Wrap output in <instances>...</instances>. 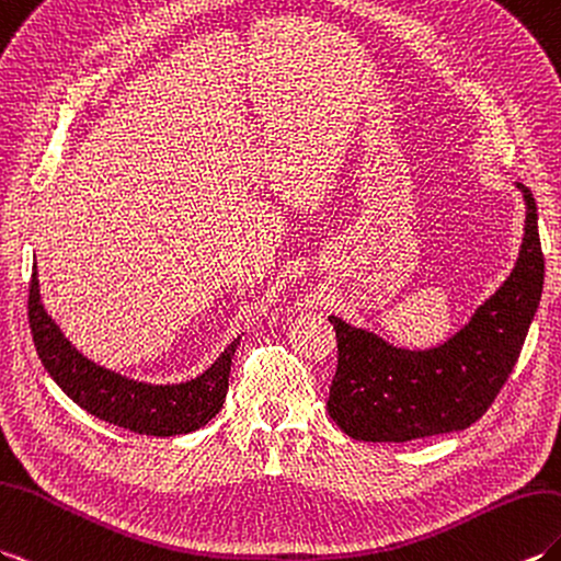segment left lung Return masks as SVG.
I'll return each instance as SVG.
<instances>
[{"instance_id": "left-lung-1", "label": "left lung", "mask_w": 561, "mask_h": 561, "mask_svg": "<svg viewBox=\"0 0 561 561\" xmlns=\"http://www.w3.org/2000/svg\"><path fill=\"white\" fill-rule=\"evenodd\" d=\"M524 243L494 296L449 342L427 351L397 348L366 330L330 318L336 332V373L328 411L348 437L409 442L473 425L512 375L540 306L545 255L538 207L528 186Z\"/></svg>"}]
</instances>
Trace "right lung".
I'll return each mask as SVG.
<instances>
[{"mask_svg":"<svg viewBox=\"0 0 561 561\" xmlns=\"http://www.w3.org/2000/svg\"><path fill=\"white\" fill-rule=\"evenodd\" d=\"M28 322L37 356L51 380L64 389V394L100 421L154 437L193 433L215 419L229 389L233 351L241 342V336H237L221 351L213 366L195 380L181 385L126 380V377L104 370L78 354L67 336L59 332L55 320L47 316L41 304L35 265L28 289Z\"/></svg>","mask_w":561,"mask_h":561,"instance_id":"1","label":"right lung"}]
</instances>
